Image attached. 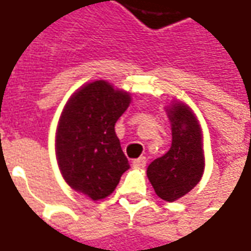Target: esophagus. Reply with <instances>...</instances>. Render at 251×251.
<instances>
[{
    "label": "esophagus",
    "mask_w": 251,
    "mask_h": 251,
    "mask_svg": "<svg viewBox=\"0 0 251 251\" xmlns=\"http://www.w3.org/2000/svg\"><path fill=\"white\" fill-rule=\"evenodd\" d=\"M132 166L134 168H145L147 166V158H144V156H141V158H138V159L132 160Z\"/></svg>",
    "instance_id": "esophagus-1"
}]
</instances>
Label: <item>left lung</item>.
Here are the masks:
<instances>
[{"label":"left lung","mask_w":251,"mask_h":251,"mask_svg":"<svg viewBox=\"0 0 251 251\" xmlns=\"http://www.w3.org/2000/svg\"><path fill=\"white\" fill-rule=\"evenodd\" d=\"M172 126V147L147 169L156 196L173 202L200 183L205 159L202 131L194 111L183 101L173 100L166 107Z\"/></svg>","instance_id":"left-lung-1"}]
</instances>
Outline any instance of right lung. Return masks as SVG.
I'll list each match as a JSON object with an SVG mask.
<instances>
[{"label": "right lung", "instance_id": "add662e5", "mask_svg": "<svg viewBox=\"0 0 251 251\" xmlns=\"http://www.w3.org/2000/svg\"><path fill=\"white\" fill-rule=\"evenodd\" d=\"M128 92L107 81L85 83L68 99L55 131V156L67 184L99 201L130 169L114 126L130 106Z\"/></svg>", "mask_w": 251, "mask_h": 251}]
</instances>
